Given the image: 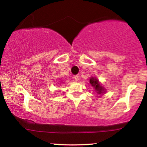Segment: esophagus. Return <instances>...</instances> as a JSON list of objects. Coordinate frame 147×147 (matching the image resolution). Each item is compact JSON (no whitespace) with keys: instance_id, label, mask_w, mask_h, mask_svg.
Listing matches in <instances>:
<instances>
[{"instance_id":"34e87169","label":"esophagus","mask_w":147,"mask_h":147,"mask_svg":"<svg viewBox=\"0 0 147 147\" xmlns=\"http://www.w3.org/2000/svg\"><path fill=\"white\" fill-rule=\"evenodd\" d=\"M73 79H75V81H78L79 80V76L78 75H74Z\"/></svg>"}]
</instances>
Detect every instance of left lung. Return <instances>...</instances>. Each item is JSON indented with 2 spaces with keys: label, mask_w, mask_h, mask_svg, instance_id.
Returning a JSON list of instances; mask_svg holds the SVG:
<instances>
[{
  "label": "left lung",
  "mask_w": 147,
  "mask_h": 147,
  "mask_svg": "<svg viewBox=\"0 0 147 147\" xmlns=\"http://www.w3.org/2000/svg\"><path fill=\"white\" fill-rule=\"evenodd\" d=\"M90 83L92 85V86L94 87V88L95 89V91L98 94L104 93L105 92L104 87H102V86H101V84H99V81L97 79L94 78V77H91L90 79Z\"/></svg>",
  "instance_id": "1"
}]
</instances>
